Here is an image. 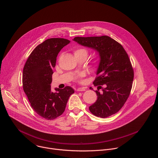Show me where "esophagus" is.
Returning <instances> with one entry per match:
<instances>
[{"label": "esophagus", "mask_w": 158, "mask_h": 158, "mask_svg": "<svg viewBox=\"0 0 158 158\" xmlns=\"http://www.w3.org/2000/svg\"><path fill=\"white\" fill-rule=\"evenodd\" d=\"M85 87H79V88H77V91H85Z\"/></svg>", "instance_id": "34e87169"}]
</instances>
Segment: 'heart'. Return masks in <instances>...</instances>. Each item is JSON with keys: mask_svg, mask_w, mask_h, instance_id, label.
<instances>
[{"mask_svg": "<svg viewBox=\"0 0 158 158\" xmlns=\"http://www.w3.org/2000/svg\"><path fill=\"white\" fill-rule=\"evenodd\" d=\"M74 55L76 57H84L85 59L87 57L88 54H89V51L87 48L84 47H77L74 49ZM92 64L93 66H96L98 64V59L97 58H94L92 60ZM82 76V75H79L77 77V79L80 81L81 77Z\"/></svg>", "mask_w": 158, "mask_h": 158, "instance_id": "heart-1", "label": "heart"}]
</instances>
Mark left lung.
Returning <instances> with one entry per match:
<instances>
[{"mask_svg": "<svg viewBox=\"0 0 158 158\" xmlns=\"http://www.w3.org/2000/svg\"><path fill=\"white\" fill-rule=\"evenodd\" d=\"M74 40L96 50L100 56L93 82L98 86V91H95L98 99L89 107L90 112L102 118L117 113L129 96L134 79V69L126 51L121 44L107 35L76 37Z\"/></svg>", "mask_w": 158, "mask_h": 158, "instance_id": "1", "label": "left lung"}]
</instances>
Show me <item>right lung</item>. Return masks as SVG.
Listing matches in <instances>:
<instances>
[{
  "instance_id": "right-lung-1",
  "label": "right lung",
  "mask_w": 158,
  "mask_h": 158,
  "mask_svg": "<svg viewBox=\"0 0 158 158\" xmlns=\"http://www.w3.org/2000/svg\"><path fill=\"white\" fill-rule=\"evenodd\" d=\"M70 41L63 38H51L40 44L27 59L22 74V86L31 107L42 118L53 120L63 114L71 94L70 86L51 90L53 69L60 51Z\"/></svg>"
}]
</instances>
